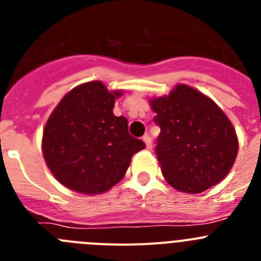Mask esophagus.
I'll list each match as a JSON object with an SVG mask.
<instances>
[{"label":"esophagus","mask_w":261,"mask_h":261,"mask_svg":"<svg viewBox=\"0 0 261 261\" xmlns=\"http://www.w3.org/2000/svg\"><path fill=\"white\" fill-rule=\"evenodd\" d=\"M142 140H144L145 145H146V149H149L150 150L151 147H153V142H151V137L149 135H145L144 137H142Z\"/></svg>","instance_id":"34e87169"}]
</instances>
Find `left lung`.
Listing matches in <instances>:
<instances>
[{"mask_svg": "<svg viewBox=\"0 0 261 261\" xmlns=\"http://www.w3.org/2000/svg\"><path fill=\"white\" fill-rule=\"evenodd\" d=\"M149 105L161 126L155 153L166 181L186 193L204 192L222 181L237 159L239 142L216 102L179 84Z\"/></svg>", "mask_w": 261, "mask_h": 261, "instance_id": "left-lung-1", "label": "left lung"}]
</instances>
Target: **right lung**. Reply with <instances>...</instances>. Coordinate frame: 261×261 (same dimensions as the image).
<instances>
[{
    "mask_svg": "<svg viewBox=\"0 0 261 261\" xmlns=\"http://www.w3.org/2000/svg\"><path fill=\"white\" fill-rule=\"evenodd\" d=\"M123 90L100 81L71 89L60 100L43 129L41 151L49 171L68 190L100 195L119 183L130 159L145 149L128 133V121L115 116V100Z\"/></svg>",
    "mask_w": 261,
    "mask_h": 261,
    "instance_id": "right-lung-1",
    "label": "right lung"
}]
</instances>
